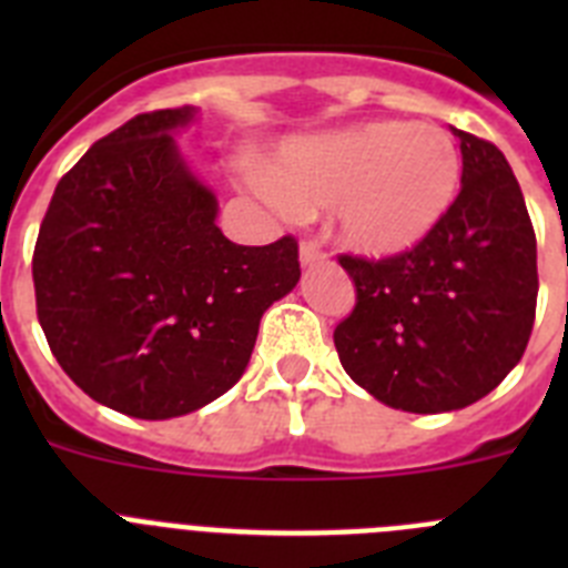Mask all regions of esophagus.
Segmentation results:
<instances>
[{"instance_id":"1","label":"esophagus","mask_w":568,"mask_h":568,"mask_svg":"<svg viewBox=\"0 0 568 568\" xmlns=\"http://www.w3.org/2000/svg\"><path fill=\"white\" fill-rule=\"evenodd\" d=\"M321 258H324V250H321L318 241H301V264H315Z\"/></svg>"}]
</instances>
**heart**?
Masks as SVG:
<instances>
[{"label": "heart", "mask_w": 568, "mask_h": 568, "mask_svg": "<svg viewBox=\"0 0 568 568\" xmlns=\"http://www.w3.org/2000/svg\"><path fill=\"white\" fill-rule=\"evenodd\" d=\"M458 184L453 135L435 124L389 119L293 139L264 168V187L281 204H335V233L364 255H395L424 241Z\"/></svg>", "instance_id": "b5f03b06"}]
</instances>
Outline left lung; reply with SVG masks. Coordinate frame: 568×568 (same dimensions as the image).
Instances as JSON below:
<instances>
[{
  "label": "left lung",
  "mask_w": 568,
  "mask_h": 568,
  "mask_svg": "<svg viewBox=\"0 0 568 568\" xmlns=\"http://www.w3.org/2000/svg\"><path fill=\"white\" fill-rule=\"evenodd\" d=\"M460 190L424 241L389 258L338 255L355 307L335 327L346 375L381 404L435 415L489 395L524 358L538 244L520 184L486 139L455 130Z\"/></svg>",
  "instance_id": "8db88e82"
}]
</instances>
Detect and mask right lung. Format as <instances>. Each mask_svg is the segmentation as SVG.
<instances>
[{"label": "right lung", "instance_id": "right-lung-1", "mask_svg": "<svg viewBox=\"0 0 568 568\" xmlns=\"http://www.w3.org/2000/svg\"><path fill=\"white\" fill-rule=\"evenodd\" d=\"M193 108L139 113L53 190L33 250L37 315L70 381L130 418L164 420L224 395L258 321L298 284L293 235L241 247L170 130Z\"/></svg>", "mask_w": 568, "mask_h": 568}]
</instances>
